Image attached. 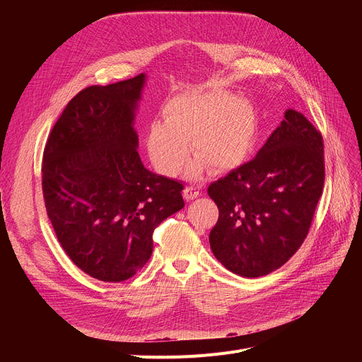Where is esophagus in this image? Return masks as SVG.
<instances>
[{
    "mask_svg": "<svg viewBox=\"0 0 362 362\" xmlns=\"http://www.w3.org/2000/svg\"><path fill=\"white\" fill-rule=\"evenodd\" d=\"M183 197H185L186 201H192V199L199 197V191L194 186H186L185 191H183Z\"/></svg>",
    "mask_w": 362,
    "mask_h": 362,
    "instance_id": "1",
    "label": "esophagus"
}]
</instances>
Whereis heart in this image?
<instances>
[{
  "label": "heart",
  "mask_w": 362,
  "mask_h": 362,
  "mask_svg": "<svg viewBox=\"0 0 362 362\" xmlns=\"http://www.w3.org/2000/svg\"><path fill=\"white\" fill-rule=\"evenodd\" d=\"M164 120L146 127L145 146L158 173L173 177L189 158V142L197 158L189 176L197 177L211 167L227 173L240 167L257 136L254 108L226 89H194L176 95L164 105Z\"/></svg>",
  "instance_id": "obj_1"
}]
</instances>
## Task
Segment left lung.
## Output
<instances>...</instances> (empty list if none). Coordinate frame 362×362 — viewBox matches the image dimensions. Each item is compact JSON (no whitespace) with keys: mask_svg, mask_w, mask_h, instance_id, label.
I'll use <instances>...</instances> for the list:
<instances>
[{"mask_svg":"<svg viewBox=\"0 0 362 362\" xmlns=\"http://www.w3.org/2000/svg\"><path fill=\"white\" fill-rule=\"evenodd\" d=\"M325 187V144L302 112L286 110L254 160L208 186L218 206L214 257L242 277L280 269L305 240Z\"/></svg>","mask_w":362,"mask_h":362,"instance_id":"1","label":"left lung"}]
</instances>
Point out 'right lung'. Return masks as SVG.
<instances>
[{
	"mask_svg": "<svg viewBox=\"0 0 362 362\" xmlns=\"http://www.w3.org/2000/svg\"><path fill=\"white\" fill-rule=\"evenodd\" d=\"M145 74L81 90L54 124L42 158V192L62 248L101 281L135 276L152 233L182 210L183 185L152 173L138 154L135 111Z\"/></svg>",
	"mask_w": 362,
	"mask_h": 362,
	"instance_id": "right-lung-1",
	"label": "right lung"
}]
</instances>
